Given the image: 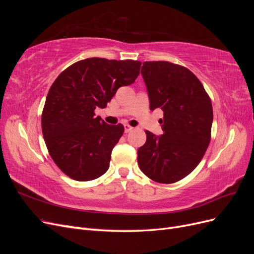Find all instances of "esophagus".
I'll return each instance as SVG.
<instances>
[{"label":"esophagus","mask_w":254,"mask_h":254,"mask_svg":"<svg viewBox=\"0 0 254 254\" xmlns=\"http://www.w3.org/2000/svg\"><path fill=\"white\" fill-rule=\"evenodd\" d=\"M133 128L131 127V126H129L128 124H125L124 125V130H125V132L127 133V132H129V131H131V130H132Z\"/></svg>","instance_id":"esophagus-1"}]
</instances>
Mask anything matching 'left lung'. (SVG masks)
Segmentation results:
<instances>
[{
  "label": "left lung",
  "instance_id": "8db88e82",
  "mask_svg": "<svg viewBox=\"0 0 254 254\" xmlns=\"http://www.w3.org/2000/svg\"><path fill=\"white\" fill-rule=\"evenodd\" d=\"M141 74L149 108L164 112L163 134L146 130L137 164L151 180L174 183L195 170L211 140L213 108L209 95L189 68L167 61L144 63Z\"/></svg>",
  "mask_w": 254,
  "mask_h": 254
}]
</instances>
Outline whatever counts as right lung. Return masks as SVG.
Here are the masks:
<instances>
[{
	"label": "right lung",
	"instance_id": "1",
	"mask_svg": "<svg viewBox=\"0 0 254 254\" xmlns=\"http://www.w3.org/2000/svg\"><path fill=\"white\" fill-rule=\"evenodd\" d=\"M140 61L88 58L61 73L49 91L42 112V133L54 162L70 178L94 180L109 168L112 149L124 126L95 117L120 87L140 74Z\"/></svg>",
	"mask_w": 254,
	"mask_h": 254
}]
</instances>
